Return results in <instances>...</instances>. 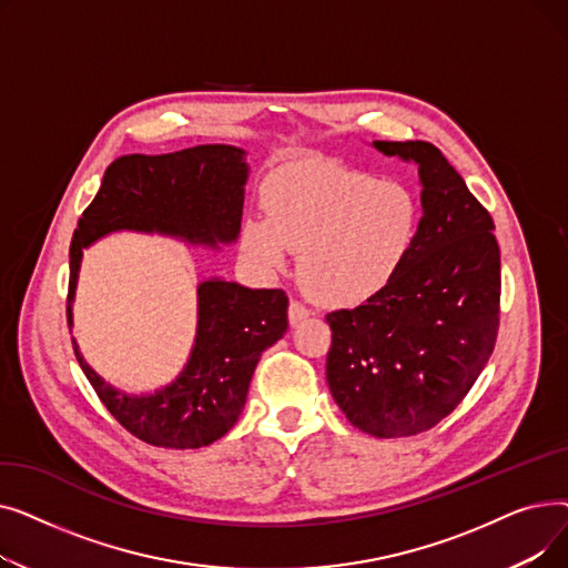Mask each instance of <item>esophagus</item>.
<instances>
[{
	"instance_id": "esophagus-1",
	"label": "esophagus",
	"mask_w": 568,
	"mask_h": 568,
	"mask_svg": "<svg viewBox=\"0 0 568 568\" xmlns=\"http://www.w3.org/2000/svg\"><path fill=\"white\" fill-rule=\"evenodd\" d=\"M308 315H311V308H308L306 304L296 302V300H292V302H290V306H287V320H290V324H292V326H294V324H300V322H304Z\"/></svg>"
}]
</instances>
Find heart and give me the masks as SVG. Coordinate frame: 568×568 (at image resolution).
<instances>
[{
  "label": "heart",
  "instance_id": "obj_1",
  "mask_svg": "<svg viewBox=\"0 0 568 568\" xmlns=\"http://www.w3.org/2000/svg\"><path fill=\"white\" fill-rule=\"evenodd\" d=\"M266 221L244 225L242 246L266 268L300 253L304 287L320 302L354 306L389 285L412 253L422 204L394 179L336 163H296L268 176Z\"/></svg>",
  "mask_w": 568,
  "mask_h": 568
}]
</instances>
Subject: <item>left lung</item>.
Returning <instances> with one entry per match:
<instances>
[{"label":"left lung","instance_id":"1","mask_svg":"<svg viewBox=\"0 0 568 568\" xmlns=\"http://www.w3.org/2000/svg\"><path fill=\"white\" fill-rule=\"evenodd\" d=\"M375 146L419 163L424 216L398 276L326 315V382L354 428L392 439L437 426L481 375L499 332L501 268L493 216L435 144Z\"/></svg>","mask_w":568,"mask_h":568}]
</instances>
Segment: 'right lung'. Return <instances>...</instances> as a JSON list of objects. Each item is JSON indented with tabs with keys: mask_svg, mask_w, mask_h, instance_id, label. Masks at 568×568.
<instances>
[{
	"mask_svg": "<svg viewBox=\"0 0 568 568\" xmlns=\"http://www.w3.org/2000/svg\"><path fill=\"white\" fill-rule=\"evenodd\" d=\"M246 176L244 152L230 144L114 159L71 239L69 326L82 248L114 230L163 232L206 246L232 242L242 227ZM285 332L283 290H248L214 278L197 287V336L191 359L159 394L133 398L116 392L87 366L75 341L73 352L105 409L131 435L163 449H200L236 424L262 352Z\"/></svg>",
	"mask_w": 568,
	"mask_h": 568,
	"instance_id": "obj_1",
	"label": "right lung"
}]
</instances>
